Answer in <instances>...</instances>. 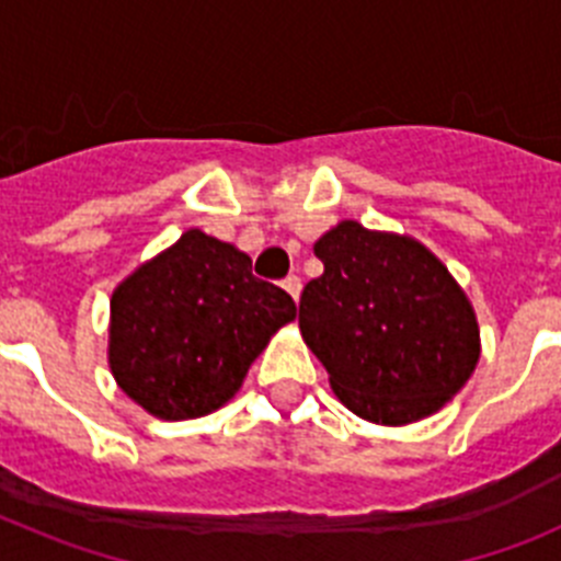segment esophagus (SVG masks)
Masks as SVG:
<instances>
[{"label":"esophagus","mask_w":561,"mask_h":561,"mask_svg":"<svg viewBox=\"0 0 561 561\" xmlns=\"http://www.w3.org/2000/svg\"><path fill=\"white\" fill-rule=\"evenodd\" d=\"M284 289L289 291L291 300L297 304V297H300V289H304V284H300V277H297V275H289V277H284Z\"/></svg>","instance_id":"esophagus-1"}]
</instances>
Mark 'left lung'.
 <instances>
[{"instance_id":"8db88e82","label":"left lung","mask_w":561,"mask_h":561,"mask_svg":"<svg viewBox=\"0 0 561 561\" xmlns=\"http://www.w3.org/2000/svg\"><path fill=\"white\" fill-rule=\"evenodd\" d=\"M323 275L300 295V334L336 399L374 424L438 413L480 359L469 297L410 236L340 221L314 244Z\"/></svg>"}]
</instances>
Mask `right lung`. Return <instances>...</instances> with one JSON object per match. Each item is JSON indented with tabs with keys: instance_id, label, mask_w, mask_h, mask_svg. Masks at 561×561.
<instances>
[{
	"instance_id": "right-lung-1",
	"label": "right lung",
	"mask_w": 561,
	"mask_h": 561,
	"mask_svg": "<svg viewBox=\"0 0 561 561\" xmlns=\"http://www.w3.org/2000/svg\"><path fill=\"white\" fill-rule=\"evenodd\" d=\"M295 317V300L252 275L247 252L193 227L114 289L108 368L146 413L199 419L238 393Z\"/></svg>"
}]
</instances>
